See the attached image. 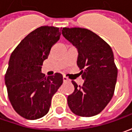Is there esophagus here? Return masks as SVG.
Instances as JSON below:
<instances>
[{"label":"esophagus","mask_w":132,"mask_h":132,"mask_svg":"<svg viewBox=\"0 0 132 132\" xmlns=\"http://www.w3.org/2000/svg\"><path fill=\"white\" fill-rule=\"evenodd\" d=\"M63 82H68V81H69V79L68 77H66V76H63Z\"/></svg>","instance_id":"34e87169"}]
</instances>
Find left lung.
I'll list each match as a JSON object with an SVG mask.
<instances>
[{
	"instance_id": "obj_1",
	"label": "left lung",
	"mask_w": 132,
	"mask_h": 132,
	"mask_svg": "<svg viewBox=\"0 0 132 132\" xmlns=\"http://www.w3.org/2000/svg\"><path fill=\"white\" fill-rule=\"evenodd\" d=\"M62 34L77 50V63L85 80L82 86L72 81L75 90L68 96V105L77 116H96L105 108L114 93L118 69L113 52L106 42L90 30L63 28Z\"/></svg>"
}]
</instances>
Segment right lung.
I'll return each instance as SVG.
<instances>
[{
    "label": "right lung",
    "instance_id": "obj_1",
    "mask_svg": "<svg viewBox=\"0 0 132 132\" xmlns=\"http://www.w3.org/2000/svg\"><path fill=\"white\" fill-rule=\"evenodd\" d=\"M60 36L58 28L39 27L21 41L10 56L5 75L8 96L14 110L26 119L45 116L63 83L61 74L45 77L41 72L44 61Z\"/></svg>",
    "mask_w": 132,
    "mask_h": 132
}]
</instances>
